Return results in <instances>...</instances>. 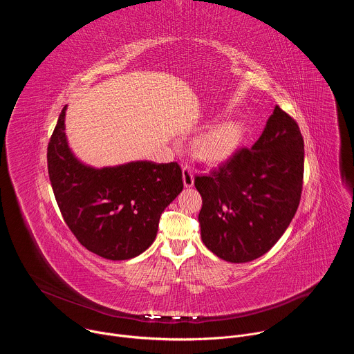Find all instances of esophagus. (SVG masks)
I'll return each mask as SVG.
<instances>
[{
    "mask_svg": "<svg viewBox=\"0 0 354 354\" xmlns=\"http://www.w3.org/2000/svg\"><path fill=\"white\" fill-rule=\"evenodd\" d=\"M182 174H183V183L186 187H192L194 183V175H193V169L190 165L183 164L182 168Z\"/></svg>",
    "mask_w": 354,
    "mask_h": 354,
    "instance_id": "obj_1",
    "label": "esophagus"
}]
</instances>
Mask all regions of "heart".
<instances>
[{"label": "heart", "instance_id": "heart-1", "mask_svg": "<svg viewBox=\"0 0 354 354\" xmlns=\"http://www.w3.org/2000/svg\"><path fill=\"white\" fill-rule=\"evenodd\" d=\"M243 137L238 122H224L207 130L196 142V153L207 164H220L231 158Z\"/></svg>", "mask_w": 354, "mask_h": 354}]
</instances>
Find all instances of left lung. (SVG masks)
<instances>
[{
    "label": "left lung",
    "instance_id": "left-lung-1",
    "mask_svg": "<svg viewBox=\"0 0 354 354\" xmlns=\"http://www.w3.org/2000/svg\"><path fill=\"white\" fill-rule=\"evenodd\" d=\"M304 179V140L297 122L276 106L259 140L210 174L194 176L203 206L205 245L242 263L262 257L290 225Z\"/></svg>",
    "mask_w": 354,
    "mask_h": 354
}]
</instances>
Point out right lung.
<instances>
[{"mask_svg": "<svg viewBox=\"0 0 354 354\" xmlns=\"http://www.w3.org/2000/svg\"><path fill=\"white\" fill-rule=\"evenodd\" d=\"M64 116L66 106L47 145V169L67 227L102 258L126 261L142 254L157 236L162 212L183 189L179 164L85 167L67 145Z\"/></svg>", "mask_w": 354, "mask_h": 354, "instance_id": "add662e5", "label": "right lung"}]
</instances>
